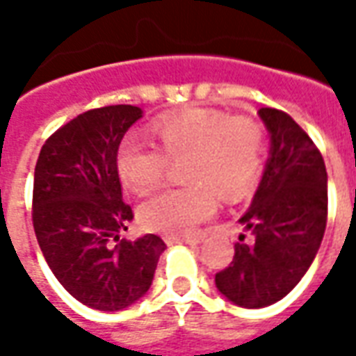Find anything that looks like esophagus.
Instances as JSON below:
<instances>
[{
    "label": "esophagus",
    "instance_id": "obj_1",
    "mask_svg": "<svg viewBox=\"0 0 356 356\" xmlns=\"http://www.w3.org/2000/svg\"><path fill=\"white\" fill-rule=\"evenodd\" d=\"M200 236H196V238H181V236H168L165 242L168 244H188V246H196V244H200Z\"/></svg>",
    "mask_w": 356,
    "mask_h": 356
}]
</instances>
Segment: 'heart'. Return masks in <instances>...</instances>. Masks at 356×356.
<instances>
[{
    "label": "heart",
    "mask_w": 356,
    "mask_h": 356,
    "mask_svg": "<svg viewBox=\"0 0 356 356\" xmlns=\"http://www.w3.org/2000/svg\"><path fill=\"white\" fill-rule=\"evenodd\" d=\"M158 147L127 137L118 150V173L127 188L147 193L183 163L188 185L165 188L139 206L143 229L188 236L216 213L217 194L238 200L252 188L263 162V129L250 118H231L211 108H188L156 120Z\"/></svg>",
    "instance_id": "heart-1"
}]
</instances>
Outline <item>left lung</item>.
I'll use <instances>...</instances> for the list:
<instances>
[{"instance_id":"8db88e82","label":"left lung","mask_w":356,"mask_h":356,"mask_svg":"<svg viewBox=\"0 0 356 356\" xmlns=\"http://www.w3.org/2000/svg\"><path fill=\"white\" fill-rule=\"evenodd\" d=\"M270 152L252 206L238 223L231 265L216 275L217 290L246 309L288 296L311 267L328 219V175L321 150L290 114L259 110Z\"/></svg>"}]
</instances>
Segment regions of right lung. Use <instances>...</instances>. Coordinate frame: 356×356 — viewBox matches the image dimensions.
<instances>
[{
	"label": "right lung",
	"instance_id": "obj_1",
	"mask_svg": "<svg viewBox=\"0 0 356 356\" xmlns=\"http://www.w3.org/2000/svg\"><path fill=\"white\" fill-rule=\"evenodd\" d=\"M143 110L112 104L83 112L45 140L34 171L32 221L45 261L83 305L122 311L150 288L165 244L122 238L133 219L122 200L118 148Z\"/></svg>",
	"mask_w": 356,
	"mask_h": 356
}]
</instances>
